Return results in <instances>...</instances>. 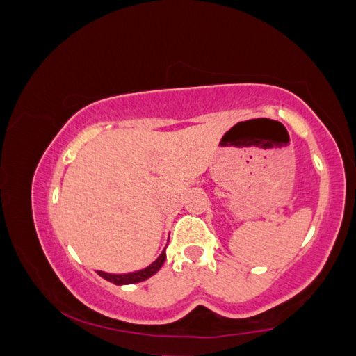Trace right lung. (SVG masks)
<instances>
[{"mask_svg": "<svg viewBox=\"0 0 356 356\" xmlns=\"http://www.w3.org/2000/svg\"><path fill=\"white\" fill-rule=\"evenodd\" d=\"M166 259V253L165 250L162 253H160V256L157 257V259L151 264V266H148L143 270H138V271H134V273H127V275H111V273H104V271H97L103 280H106L109 282H113L115 285H128V284H137V282H142V281H146L148 277H151L152 275H156L157 271L160 270V267L163 266V262Z\"/></svg>", "mask_w": 356, "mask_h": 356, "instance_id": "obj_1", "label": "right lung"}]
</instances>
